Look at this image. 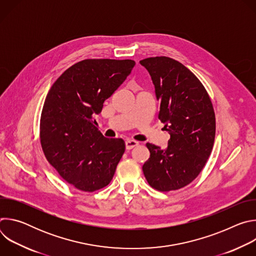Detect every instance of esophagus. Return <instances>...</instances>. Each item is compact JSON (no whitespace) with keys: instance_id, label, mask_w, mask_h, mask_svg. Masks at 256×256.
<instances>
[{"instance_id":"1","label":"esophagus","mask_w":256,"mask_h":256,"mask_svg":"<svg viewBox=\"0 0 256 256\" xmlns=\"http://www.w3.org/2000/svg\"><path fill=\"white\" fill-rule=\"evenodd\" d=\"M138 144V142L136 140H126V150H130V149L136 147Z\"/></svg>"}]
</instances>
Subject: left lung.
Returning a JSON list of instances; mask_svg holds the SVG:
<instances>
[{"mask_svg": "<svg viewBox=\"0 0 256 256\" xmlns=\"http://www.w3.org/2000/svg\"><path fill=\"white\" fill-rule=\"evenodd\" d=\"M140 64L151 76L158 118L170 134L166 149L147 144L150 158L142 172L153 188L176 190L198 177L210 155L216 134L212 104L200 80L181 62L156 56Z\"/></svg>", "mask_w": 256, "mask_h": 256, "instance_id": "left-lung-1", "label": "left lung"}]
</instances>
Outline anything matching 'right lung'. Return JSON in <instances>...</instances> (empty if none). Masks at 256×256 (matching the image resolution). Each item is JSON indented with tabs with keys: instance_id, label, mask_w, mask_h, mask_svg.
I'll use <instances>...</instances> for the list:
<instances>
[{
	"instance_id": "obj_1",
	"label": "right lung",
	"mask_w": 256,
	"mask_h": 256,
	"mask_svg": "<svg viewBox=\"0 0 256 256\" xmlns=\"http://www.w3.org/2000/svg\"><path fill=\"white\" fill-rule=\"evenodd\" d=\"M132 60H84L66 70L48 91L40 118L48 161L72 186L95 192L108 186L122 159V138H107L94 116L124 83Z\"/></svg>"
}]
</instances>
